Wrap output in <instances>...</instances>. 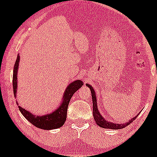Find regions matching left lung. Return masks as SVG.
I'll return each mask as SVG.
<instances>
[{
  "label": "left lung",
  "instance_id": "obj_1",
  "mask_svg": "<svg viewBox=\"0 0 157 157\" xmlns=\"http://www.w3.org/2000/svg\"><path fill=\"white\" fill-rule=\"evenodd\" d=\"M86 86H88V87L90 89V91H91L92 99H93V118H94V120L95 121H96V124H98L99 127L103 128H108V129H113V130L121 129V128H124L127 127L128 125H129V124H131V123H132L133 121L136 119V118L138 116L139 114H137L135 117L132 118L131 120L128 121L127 122L123 123V124H117V123L111 122V121H106V120L102 117V115H101L99 109H98L97 100H96V94L94 89H93V87L91 86V85L89 84V83H86Z\"/></svg>",
  "mask_w": 157,
  "mask_h": 157
}]
</instances>
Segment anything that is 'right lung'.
<instances>
[{
	"label": "right lung",
	"mask_w": 157,
	"mask_h": 157,
	"mask_svg": "<svg viewBox=\"0 0 157 157\" xmlns=\"http://www.w3.org/2000/svg\"><path fill=\"white\" fill-rule=\"evenodd\" d=\"M20 55H17V58L16 60L15 64L13 67V93L15 98L17 97V73L19 69V63H20ZM83 85V82L80 80H77L70 83L64 92V95L62 96V101L58 105L56 109L52 112L46 114L44 115H33L29 111L26 110L22 108L18 104L17 101V104L19 107V110L22 113V115L36 128L43 130H52L57 129L64 125V122L67 118V111L68 107L69 102L71 100L73 95Z\"/></svg>",
	"instance_id": "right-lung-1"
}]
</instances>
